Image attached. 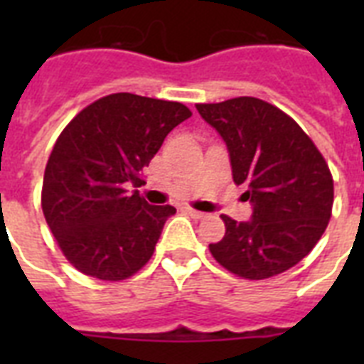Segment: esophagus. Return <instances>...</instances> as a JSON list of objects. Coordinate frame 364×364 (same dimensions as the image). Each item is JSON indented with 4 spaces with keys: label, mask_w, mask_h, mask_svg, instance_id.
Instances as JSON below:
<instances>
[{
    "label": "esophagus",
    "mask_w": 364,
    "mask_h": 364,
    "mask_svg": "<svg viewBox=\"0 0 364 364\" xmlns=\"http://www.w3.org/2000/svg\"><path fill=\"white\" fill-rule=\"evenodd\" d=\"M187 213L193 217V219H204L205 217V213H202V211L198 210H193V208H187Z\"/></svg>",
    "instance_id": "esophagus-1"
}]
</instances>
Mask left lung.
Instances as JSON below:
<instances>
[{"label": "left lung", "instance_id": "8db88e82", "mask_svg": "<svg viewBox=\"0 0 364 364\" xmlns=\"http://www.w3.org/2000/svg\"><path fill=\"white\" fill-rule=\"evenodd\" d=\"M200 117L227 143L236 185L253 205L251 221L223 215L227 232L210 243L213 259L245 279L293 268L325 232L334 202L333 176L306 132L276 105L242 96L198 104Z\"/></svg>", "mask_w": 364, "mask_h": 364}]
</instances>
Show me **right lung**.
<instances>
[{
    "label": "right lung",
    "mask_w": 364,
    "mask_h": 364,
    "mask_svg": "<svg viewBox=\"0 0 364 364\" xmlns=\"http://www.w3.org/2000/svg\"><path fill=\"white\" fill-rule=\"evenodd\" d=\"M191 115L179 102L119 92L65 126L45 168L41 208L77 270L121 282L147 264L176 208L147 204L130 187H141L143 168Z\"/></svg>",
    "instance_id": "right-lung-1"
}]
</instances>
